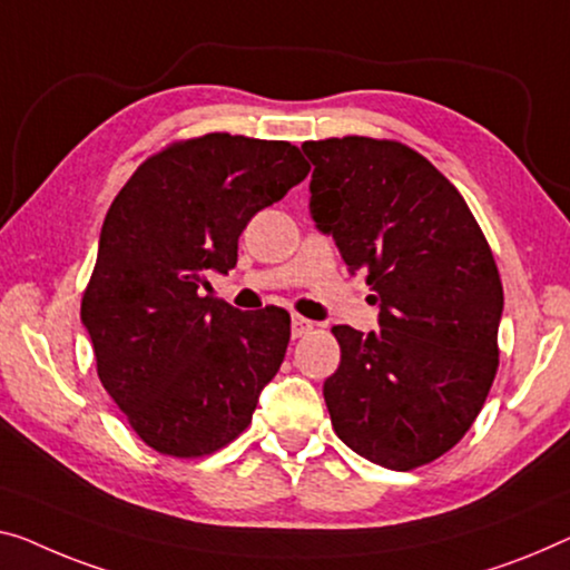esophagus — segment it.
<instances>
[{"label":"esophagus","mask_w":570,"mask_h":570,"mask_svg":"<svg viewBox=\"0 0 570 570\" xmlns=\"http://www.w3.org/2000/svg\"><path fill=\"white\" fill-rule=\"evenodd\" d=\"M312 330H314V322L312 320L294 314V317H292V337H304V335H309Z\"/></svg>","instance_id":"34e87169"}]
</instances>
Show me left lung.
I'll list each match as a JSON object with an SVG mask.
<instances>
[{"label":"left lung","instance_id":"1","mask_svg":"<svg viewBox=\"0 0 570 570\" xmlns=\"http://www.w3.org/2000/svg\"><path fill=\"white\" fill-rule=\"evenodd\" d=\"M302 150L312 219L353 274L366 271L381 309L376 333L333 327L330 420L371 463L412 471L469 432L494 384L499 268L461 191L417 150L361 135Z\"/></svg>","mask_w":570,"mask_h":570}]
</instances>
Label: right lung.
<instances>
[{"label": "right lung", "instance_id": "1", "mask_svg": "<svg viewBox=\"0 0 570 570\" xmlns=\"http://www.w3.org/2000/svg\"><path fill=\"white\" fill-rule=\"evenodd\" d=\"M307 174L292 142L209 132L142 160L109 207L81 322L101 386L158 453L233 443L282 366L286 309L240 312L199 288L235 268L250 217Z\"/></svg>", "mask_w": 570, "mask_h": 570}]
</instances>
